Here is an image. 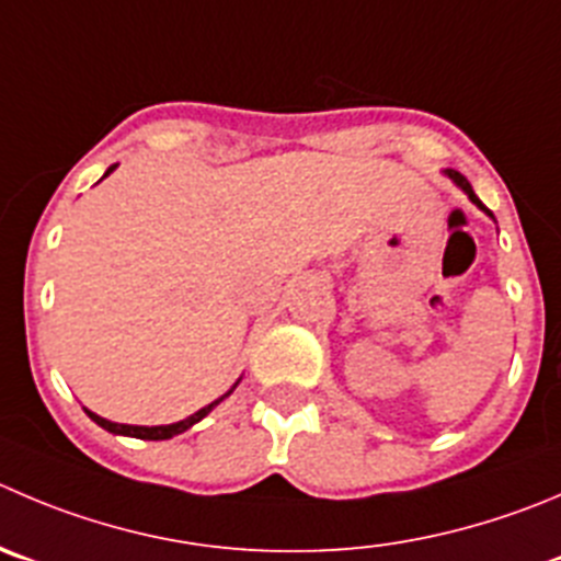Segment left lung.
<instances>
[{
    "instance_id": "1",
    "label": "left lung",
    "mask_w": 561,
    "mask_h": 561,
    "mask_svg": "<svg viewBox=\"0 0 561 561\" xmlns=\"http://www.w3.org/2000/svg\"><path fill=\"white\" fill-rule=\"evenodd\" d=\"M444 175H446V179L451 181V184H455V186H460V190L466 192V195H468V201H471V204L477 206V209H482L484 215L490 217V220H495V217H493V211H490L488 206H484L482 201H479V197H477V192H473V186L468 184V179H466V175H462V173H457V170H451V168H446V170H444Z\"/></svg>"
}]
</instances>
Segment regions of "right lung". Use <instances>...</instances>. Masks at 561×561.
I'll return each instance as SVG.
<instances>
[{"label":"right lung","instance_id":"1","mask_svg":"<svg viewBox=\"0 0 561 561\" xmlns=\"http://www.w3.org/2000/svg\"><path fill=\"white\" fill-rule=\"evenodd\" d=\"M117 164H112V168H106V173H104V179L106 175L112 173V170H115ZM239 380H242V377H239ZM239 380L233 382V388L239 386ZM233 388L228 393H222L220 399H215V402H209L206 404V408H201L197 410V413H192V415H186V419H181V421H175V424H159V426H137V424H115V421H110V419H101V415H95L93 410H88L84 408V413L90 415V419L95 421V424L99 426H104L106 432H112V435H126V437H140V440H170V437L173 435H181V432H186L190 430L192 424H197V421L201 419H206V415L211 413V410L217 408V404L222 402V399L226 397H231L233 393Z\"/></svg>","mask_w":561,"mask_h":561}]
</instances>
